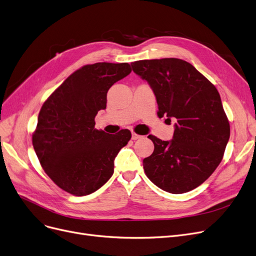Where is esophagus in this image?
<instances>
[{
  "instance_id": "1",
  "label": "esophagus",
  "mask_w": 256,
  "mask_h": 256,
  "mask_svg": "<svg viewBox=\"0 0 256 256\" xmlns=\"http://www.w3.org/2000/svg\"><path fill=\"white\" fill-rule=\"evenodd\" d=\"M142 136L136 134V132H132V140H137V139H140Z\"/></svg>"
}]
</instances>
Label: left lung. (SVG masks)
<instances>
[{
	"mask_svg": "<svg viewBox=\"0 0 256 256\" xmlns=\"http://www.w3.org/2000/svg\"><path fill=\"white\" fill-rule=\"evenodd\" d=\"M130 64L152 88L158 116L168 122L176 120L172 140L148 136L154 150L143 160L144 172L164 192H190L216 170L230 137L216 88L183 60H146Z\"/></svg>",
	"mask_w": 256,
	"mask_h": 256,
	"instance_id": "left-lung-1",
	"label": "left lung"
}]
</instances>
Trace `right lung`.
Here are the masks:
<instances>
[{"label": "right lung", "instance_id": "right-lung-1", "mask_svg": "<svg viewBox=\"0 0 256 256\" xmlns=\"http://www.w3.org/2000/svg\"><path fill=\"white\" fill-rule=\"evenodd\" d=\"M132 72L128 62H96L76 70L44 102L32 135L42 168L62 190L90 194L114 172V160L132 134L96 130L95 116L106 108V93Z\"/></svg>", "mask_w": 256, "mask_h": 256}]
</instances>
